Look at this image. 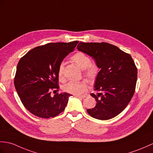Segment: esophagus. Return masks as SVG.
<instances>
[{"label":"esophagus","instance_id":"esophagus-1","mask_svg":"<svg viewBox=\"0 0 153 153\" xmlns=\"http://www.w3.org/2000/svg\"><path fill=\"white\" fill-rule=\"evenodd\" d=\"M76 97H78V98H84L87 97V94H85V95H82V96H80V95H76Z\"/></svg>","mask_w":153,"mask_h":153}]
</instances>
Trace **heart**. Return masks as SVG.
<instances>
[{
  "instance_id": "obj_1",
  "label": "heart",
  "mask_w": 153,
  "mask_h": 153,
  "mask_svg": "<svg viewBox=\"0 0 153 153\" xmlns=\"http://www.w3.org/2000/svg\"><path fill=\"white\" fill-rule=\"evenodd\" d=\"M71 60L83 70V75L90 81H94L98 77L100 69L98 66L94 62H91V58L85 53L78 51L71 58ZM57 76L60 82H65L66 77L65 74V66L63 64L60 65L57 70ZM88 85L85 81L79 82L71 81L63 87V91L65 93L74 95H81L87 91Z\"/></svg>"
}]
</instances>
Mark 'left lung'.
I'll return each instance as SVG.
<instances>
[{
  "label": "left lung",
  "instance_id": "1",
  "mask_svg": "<svg viewBox=\"0 0 153 153\" xmlns=\"http://www.w3.org/2000/svg\"><path fill=\"white\" fill-rule=\"evenodd\" d=\"M79 51L93 57L101 70L95 83L97 100L88 115L100 120H108L126 108L136 89L137 69L130 54L107 42H80Z\"/></svg>",
  "mask_w": 153,
  "mask_h": 153
}]
</instances>
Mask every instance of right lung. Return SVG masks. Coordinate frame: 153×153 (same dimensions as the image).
<instances>
[{"instance_id":"1","label":"right lung","mask_w":153,"mask_h":153,"mask_svg":"<svg viewBox=\"0 0 153 153\" xmlns=\"http://www.w3.org/2000/svg\"><path fill=\"white\" fill-rule=\"evenodd\" d=\"M78 43H48L33 48L20 59L14 85L22 104L32 114L49 119L65 110L71 94L56 93L59 88L57 70Z\"/></svg>"}]
</instances>
